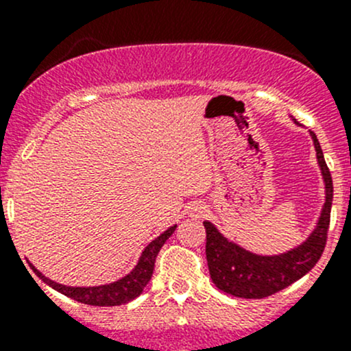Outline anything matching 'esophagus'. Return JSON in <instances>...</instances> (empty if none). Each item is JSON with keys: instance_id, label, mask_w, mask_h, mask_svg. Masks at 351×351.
I'll list each match as a JSON object with an SVG mask.
<instances>
[{"instance_id": "1", "label": "esophagus", "mask_w": 351, "mask_h": 351, "mask_svg": "<svg viewBox=\"0 0 351 351\" xmlns=\"http://www.w3.org/2000/svg\"><path fill=\"white\" fill-rule=\"evenodd\" d=\"M204 212H205L204 205L195 204L192 207V210H190V215H192V217H200V215H204Z\"/></svg>"}]
</instances>
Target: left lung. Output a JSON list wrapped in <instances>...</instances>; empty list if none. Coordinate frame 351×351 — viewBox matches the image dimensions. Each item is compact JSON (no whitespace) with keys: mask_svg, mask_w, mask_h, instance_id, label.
<instances>
[{"mask_svg":"<svg viewBox=\"0 0 351 351\" xmlns=\"http://www.w3.org/2000/svg\"><path fill=\"white\" fill-rule=\"evenodd\" d=\"M309 134L316 147L317 165L321 168L324 189H326V202L317 219L316 228L311 232L309 238L299 246L285 253L274 254V256H263L229 241L212 222L205 221L204 226L207 232L205 254H207L208 271H210L212 282L222 292L243 297V299H263L271 293L280 292L282 289L302 278L319 261L328 238L332 204V180L316 134L313 130H309Z\"/></svg>","mask_w":351,"mask_h":351,"instance_id":"left-lung-1","label":"left lung"}]
</instances>
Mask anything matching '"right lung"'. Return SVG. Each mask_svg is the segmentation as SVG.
<instances>
[{
    "mask_svg": "<svg viewBox=\"0 0 351 351\" xmlns=\"http://www.w3.org/2000/svg\"><path fill=\"white\" fill-rule=\"evenodd\" d=\"M176 226H171L169 229H166L162 234H159L154 241H151L144 247L143 254H141L139 261L134 267V270L130 274H127L125 277H122L120 280L112 282L107 285H97V287H69L58 284V282L51 280L45 275H42L34 265L30 263L32 270L35 271L38 278L42 282H45L49 287H52L58 292L64 293L66 297L77 300L81 304H88V306H120V304H127L132 299H136L137 295H141V292L144 290V287L147 285V282L153 277L154 270V261L158 256L159 250L162 247V244L166 243V239L175 232Z\"/></svg>",
    "mask_w": 351,
    "mask_h": 351,
    "instance_id": "1",
    "label": "right lung"
}]
</instances>
